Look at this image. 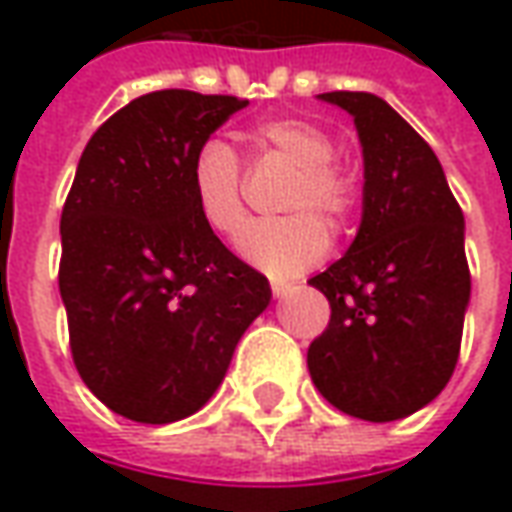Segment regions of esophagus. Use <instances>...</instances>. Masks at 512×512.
Returning a JSON list of instances; mask_svg holds the SVG:
<instances>
[{
	"mask_svg": "<svg viewBox=\"0 0 512 512\" xmlns=\"http://www.w3.org/2000/svg\"><path fill=\"white\" fill-rule=\"evenodd\" d=\"M270 290L276 298H284L287 293H293V284L290 281H270Z\"/></svg>",
	"mask_w": 512,
	"mask_h": 512,
	"instance_id": "1",
	"label": "esophagus"
}]
</instances>
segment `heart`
<instances>
[{
    "mask_svg": "<svg viewBox=\"0 0 512 512\" xmlns=\"http://www.w3.org/2000/svg\"><path fill=\"white\" fill-rule=\"evenodd\" d=\"M253 146L296 166L281 211L287 216L256 222L239 242L242 259L264 270L267 276H298L324 259L329 231L346 225L358 211V177L341 166L332 154V137L312 120L296 115L264 118L250 132ZM191 191L202 225L222 239H236L248 225L245 205V174L242 163L228 143L205 140L191 160Z\"/></svg>",
    "mask_w": 512,
    "mask_h": 512,
    "instance_id": "1",
    "label": "heart"
}]
</instances>
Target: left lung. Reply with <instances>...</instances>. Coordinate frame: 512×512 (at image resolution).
I'll return each instance as SVG.
<instances>
[{"instance_id": "8db88e82", "label": "left lung", "mask_w": 512, "mask_h": 512, "mask_svg": "<svg viewBox=\"0 0 512 512\" xmlns=\"http://www.w3.org/2000/svg\"><path fill=\"white\" fill-rule=\"evenodd\" d=\"M363 146L355 242L310 284L329 324L307 349L315 389L338 411L392 423L428 406L454 375L471 270L465 216L437 154L372 92H324Z\"/></svg>"}]
</instances>
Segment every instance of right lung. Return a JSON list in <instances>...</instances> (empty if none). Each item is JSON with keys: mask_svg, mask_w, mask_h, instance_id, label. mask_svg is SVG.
Listing matches in <instances>:
<instances>
[{"mask_svg": "<svg viewBox=\"0 0 512 512\" xmlns=\"http://www.w3.org/2000/svg\"><path fill=\"white\" fill-rule=\"evenodd\" d=\"M248 101L160 89L89 137L61 211L58 290L87 389L166 425L219 389L270 284L202 225L191 160Z\"/></svg>", "mask_w": 512, "mask_h": 512, "instance_id": "add662e5", "label": "right lung"}]
</instances>
